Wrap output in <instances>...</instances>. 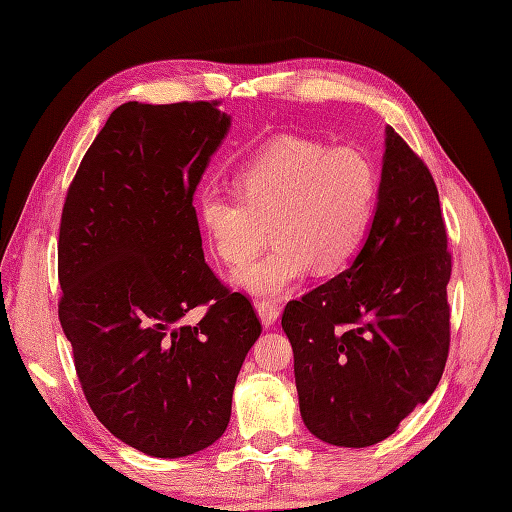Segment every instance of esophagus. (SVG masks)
Returning a JSON list of instances; mask_svg holds the SVG:
<instances>
[{"label": "esophagus", "instance_id": "1", "mask_svg": "<svg viewBox=\"0 0 512 512\" xmlns=\"http://www.w3.org/2000/svg\"><path fill=\"white\" fill-rule=\"evenodd\" d=\"M279 311H281L279 305H274V303H257V316L266 329H270V326L277 322Z\"/></svg>", "mask_w": 512, "mask_h": 512}]
</instances>
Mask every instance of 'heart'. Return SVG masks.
Returning <instances> with one entry per match:
<instances>
[{
  "label": "heart",
  "mask_w": 512,
  "mask_h": 512,
  "mask_svg": "<svg viewBox=\"0 0 512 512\" xmlns=\"http://www.w3.org/2000/svg\"><path fill=\"white\" fill-rule=\"evenodd\" d=\"M238 194L207 190L199 222L218 259L242 266L268 238L259 259L233 274L261 300L294 292L311 268L333 272L357 253L376 203V170L361 151L303 138L266 144L235 175Z\"/></svg>",
  "instance_id": "heart-1"
}]
</instances>
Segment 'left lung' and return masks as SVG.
<instances>
[{"mask_svg": "<svg viewBox=\"0 0 512 512\" xmlns=\"http://www.w3.org/2000/svg\"><path fill=\"white\" fill-rule=\"evenodd\" d=\"M450 272L435 181L385 127L381 183L359 253L283 311L311 435L368 448L432 396L450 348Z\"/></svg>", "mask_w": 512, "mask_h": 512, "instance_id": "8db88e82", "label": "left lung"}]
</instances>
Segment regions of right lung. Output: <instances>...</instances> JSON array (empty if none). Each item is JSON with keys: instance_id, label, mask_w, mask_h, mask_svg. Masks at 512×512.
I'll return each instance as SVG.
<instances>
[{"instance_id": "right-lung-1", "label": "right lung", "mask_w": 512, "mask_h": 512, "mask_svg": "<svg viewBox=\"0 0 512 512\" xmlns=\"http://www.w3.org/2000/svg\"><path fill=\"white\" fill-rule=\"evenodd\" d=\"M218 101H129L90 144L62 209L58 305L99 422L149 456L209 448L261 324L205 264L192 205L229 134ZM208 305L201 323L182 318Z\"/></svg>"}]
</instances>
